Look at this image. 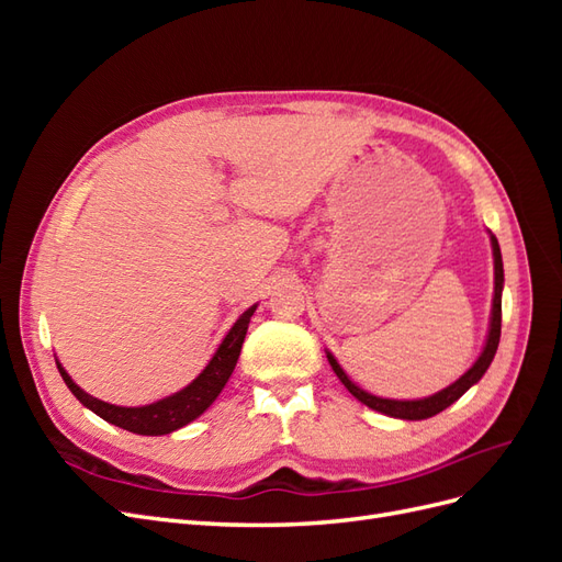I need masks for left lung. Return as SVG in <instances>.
Instances as JSON below:
<instances>
[{"mask_svg":"<svg viewBox=\"0 0 562 562\" xmlns=\"http://www.w3.org/2000/svg\"><path fill=\"white\" fill-rule=\"evenodd\" d=\"M490 244H492V258H495V295H492V314H490V328H487V337H485V347H483L479 359H475V363L457 382H452L446 389H440L438 394H434V396L415 398V401H396V398L372 396V394H368V391H363L359 384H353L349 380L347 372L342 370V366L337 363L335 356L330 351H326L328 363L333 366L335 375L339 378V382H342L349 389L351 396H356L363 405L372 407V411H378L382 415L396 417V419H413L415 422V419H427V417H434L438 413H443L448 405H452L454 401L462 398L473 384H479V380L485 375V370L490 368L492 359H495L497 347H499V335H502L504 265H502V250H499V244H497V236L492 234V232H490Z\"/></svg>","mask_w":562,"mask_h":562,"instance_id":"obj_1","label":"left lung"}]
</instances>
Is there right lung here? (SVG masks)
Masks as SVG:
<instances>
[{
  "label": "right lung",
  "instance_id": "right-lung-1",
  "mask_svg": "<svg viewBox=\"0 0 562 562\" xmlns=\"http://www.w3.org/2000/svg\"><path fill=\"white\" fill-rule=\"evenodd\" d=\"M255 310H258V304H252V307H248L239 318H236V323L229 328L223 342H220L217 351L213 353L209 366L199 372V378H194L184 389L176 391V394L149 405L124 407V405H112L100 398H93L81 386L75 384V380L67 375V370L60 366L58 359H56V366L67 389L72 391L81 405H87L89 411L95 413L98 417H103L105 422L114 424L119 429H126L140 436H164L176 429H182L184 424L194 422L199 415L206 413L211 403L220 396V391L225 389L229 375L234 372L236 361H239L241 345L246 339L248 323Z\"/></svg>",
  "mask_w": 562,
  "mask_h": 562
}]
</instances>
